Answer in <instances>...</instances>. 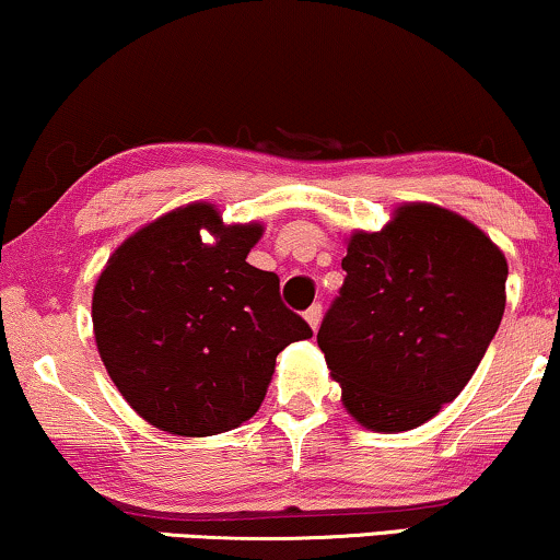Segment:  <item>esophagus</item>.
<instances>
[{
	"mask_svg": "<svg viewBox=\"0 0 560 560\" xmlns=\"http://www.w3.org/2000/svg\"><path fill=\"white\" fill-rule=\"evenodd\" d=\"M304 319L310 322V327H312V329H317V327H319V322H322V304H312L310 310L304 312Z\"/></svg>",
	"mask_w": 560,
	"mask_h": 560,
	"instance_id": "obj_1",
	"label": "esophagus"
}]
</instances>
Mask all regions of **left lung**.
Wrapping results in <instances>:
<instances>
[{"mask_svg": "<svg viewBox=\"0 0 560 560\" xmlns=\"http://www.w3.org/2000/svg\"><path fill=\"white\" fill-rule=\"evenodd\" d=\"M317 332L342 404L370 431L421 427L459 396L505 312V254L467 218L408 202L358 231Z\"/></svg>", "mask_w": 560, "mask_h": 560, "instance_id": "1", "label": "left lung"}]
</instances>
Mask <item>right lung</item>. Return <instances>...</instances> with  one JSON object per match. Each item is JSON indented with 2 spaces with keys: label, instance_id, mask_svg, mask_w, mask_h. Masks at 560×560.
<instances>
[{
  "label": "right lung",
  "instance_id": "right-lung-1",
  "mask_svg": "<svg viewBox=\"0 0 560 560\" xmlns=\"http://www.w3.org/2000/svg\"><path fill=\"white\" fill-rule=\"evenodd\" d=\"M261 235V223L225 225L212 205L192 202L126 238L101 271L98 355L152 427L177 436L241 427L261 406L279 352L312 337L283 306L277 273L246 261Z\"/></svg>",
  "mask_w": 560,
  "mask_h": 560
}]
</instances>
